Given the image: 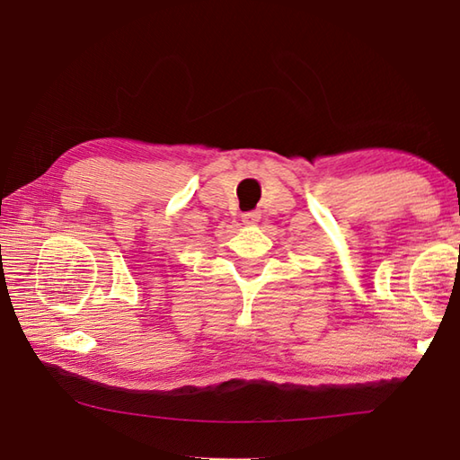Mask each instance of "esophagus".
<instances>
[{"mask_svg": "<svg viewBox=\"0 0 460 460\" xmlns=\"http://www.w3.org/2000/svg\"><path fill=\"white\" fill-rule=\"evenodd\" d=\"M261 219V215H260V211H249V213H243L241 215V221H243L245 225H255Z\"/></svg>", "mask_w": 460, "mask_h": 460, "instance_id": "obj_1", "label": "esophagus"}]
</instances>
